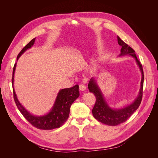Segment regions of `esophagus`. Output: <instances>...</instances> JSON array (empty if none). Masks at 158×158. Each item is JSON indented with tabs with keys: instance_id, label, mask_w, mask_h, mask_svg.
Returning <instances> with one entry per match:
<instances>
[{
	"instance_id": "esophagus-1",
	"label": "esophagus",
	"mask_w": 158,
	"mask_h": 158,
	"mask_svg": "<svg viewBox=\"0 0 158 158\" xmlns=\"http://www.w3.org/2000/svg\"><path fill=\"white\" fill-rule=\"evenodd\" d=\"M79 89L81 91H82V92H84V91H85L86 89V87L84 84H80L79 85Z\"/></svg>"
}]
</instances>
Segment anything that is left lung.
Wrapping results in <instances>:
<instances>
[{
    "label": "left lung",
    "instance_id": "left-lung-1",
    "mask_svg": "<svg viewBox=\"0 0 158 158\" xmlns=\"http://www.w3.org/2000/svg\"><path fill=\"white\" fill-rule=\"evenodd\" d=\"M118 43L122 46L119 57L129 55L132 56L136 62L137 65L142 73V79H141L140 88L138 95L133 102L129 105L122 107L120 109H113L107 104L105 100L104 95L101 89L97 85V79L95 77L91 78L88 83V89L89 92L94 93L96 97V102L92 110V114L95 119L100 122L106 125L115 126L126 122L132 114L139 106L143 95V86L144 75L142 65L136 56L135 51L124 41H123L119 36H117Z\"/></svg>",
    "mask_w": 158,
    "mask_h": 158
}]
</instances>
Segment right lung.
Returning a JSON list of instances; mask_svg holds the SVG:
<instances>
[{"mask_svg":"<svg viewBox=\"0 0 158 158\" xmlns=\"http://www.w3.org/2000/svg\"><path fill=\"white\" fill-rule=\"evenodd\" d=\"M35 39H32L29 44L25 46L17 56L16 61L19 58L26 52L27 49L31 48L35 44ZM16 63L15 64L13 70L12 85L13 89L14 100L18 109L26 119L34 127L43 130H51L60 127L67 120L70 106L72 103L76 100L79 96V85H76L70 88H64L60 89L58 92L54 104L48 113L42 116H36L30 113L19 101L16 97L13 86L14 74L15 72Z\"/></svg>","mask_w":158,"mask_h":158,"instance_id":"right-lung-1","label":"right lung"}]
</instances>
